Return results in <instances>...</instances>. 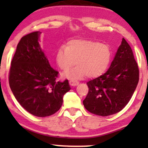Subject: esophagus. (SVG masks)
Here are the masks:
<instances>
[{
  "instance_id": "1",
  "label": "esophagus",
  "mask_w": 148,
  "mask_h": 148,
  "mask_svg": "<svg viewBox=\"0 0 148 148\" xmlns=\"http://www.w3.org/2000/svg\"><path fill=\"white\" fill-rule=\"evenodd\" d=\"M69 84L72 86H76L79 84V82L78 81H76V80H70L69 81Z\"/></svg>"
}]
</instances>
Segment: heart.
I'll return each instance as SVG.
<instances>
[{"mask_svg": "<svg viewBox=\"0 0 148 148\" xmlns=\"http://www.w3.org/2000/svg\"><path fill=\"white\" fill-rule=\"evenodd\" d=\"M111 50L106 44L90 40H72L67 47L60 46L56 54V60L64 76L71 79H81L87 75L95 78L102 74L109 65Z\"/></svg>", "mask_w": 148, "mask_h": 148, "instance_id": "obj_1", "label": "heart"}]
</instances>
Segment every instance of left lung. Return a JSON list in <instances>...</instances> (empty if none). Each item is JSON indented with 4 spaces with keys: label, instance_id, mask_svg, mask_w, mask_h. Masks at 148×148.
Masks as SVG:
<instances>
[{
    "label": "left lung",
    "instance_id": "8db88e82",
    "mask_svg": "<svg viewBox=\"0 0 148 148\" xmlns=\"http://www.w3.org/2000/svg\"><path fill=\"white\" fill-rule=\"evenodd\" d=\"M139 80V69L130 45L123 38L109 69L87 83L88 92L84 100L90 113L108 116L125 108L133 95Z\"/></svg>",
    "mask_w": 148,
    "mask_h": 148
}]
</instances>
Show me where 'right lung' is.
Returning <instances> with one entry per match:
<instances>
[{
    "label": "right lung",
    "mask_w": 148,
    "mask_h": 148,
    "mask_svg": "<svg viewBox=\"0 0 148 148\" xmlns=\"http://www.w3.org/2000/svg\"><path fill=\"white\" fill-rule=\"evenodd\" d=\"M41 32L22 37L11 62L9 84L21 106L37 117L54 114L62 104V97L70 90L68 80L58 81L38 40Z\"/></svg>",
    "instance_id": "right-lung-1"
}]
</instances>
